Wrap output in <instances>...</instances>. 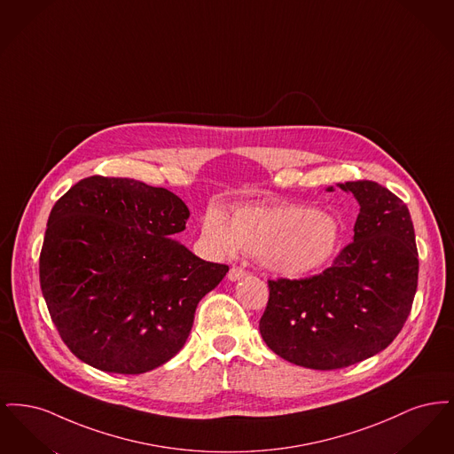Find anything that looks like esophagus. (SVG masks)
<instances>
[{
	"label": "esophagus",
	"mask_w": 454,
	"mask_h": 454,
	"mask_svg": "<svg viewBox=\"0 0 454 454\" xmlns=\"http://www.w3.org/2000/svg\"><path fill=\"white\" fill-rule=\"evenodd\" d=\"M245 276H247V270L241 269V267H238V265H233V267L230 269V272H228V279H230V281H239V279H243Z\"/></svg>",
	"instance_id": "1"
}]
</instances>
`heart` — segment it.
Listing matches in <instances>:
<instances>
[{
    "label": "heart",
    "instance_id": "obj_1",
    "mask_svg": "<svg viewBox=\"0 0 454 454\" xmlns=\"http://www.w3.org/2000/svg\"><path fill=\"white\" fill-rule=\"evenodd\" d=\"M202 237L217 254L231 255L239 248L274 274L301 278L333 255L339 223L293 202L239 207L231 219L213 207L202 219Z\"/></svg>",
    "mask_w": 454,
    "mask_h": 454
}]
</instances>
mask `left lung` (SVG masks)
Returning <instances> with one entry per match:
<instances>
[{
    "instance_id": "left-lung-1",
    "label": "left lung",
    "mask_w": 454,
    "mask_h": 454,
    "mask_svg": "<svg viewBox=\"0 0 454 454\" xmlns=\"http://www.w3.org/2000/svg\"><path fill=\"white\" fill-rule=\"evenodd\" d=\"M361 211L354 241L322 274L269 279L260 318L265 344L309 369H340L381 352L411 315L419 252L407 204L372 180L340 185Z\"/></svg>"
}]
</instances>
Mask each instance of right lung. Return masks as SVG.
Returning <instances> with one entry per match:
<instances>
[{"instance_id": "add662e5", "label": "right lung", "mask_w": 454, "mask_h": 454, "mask_svg": "<svg viewBox=\"0 0 454 454\" xmlns=\"http://www.w3.org/2000/svg\"><path fill=\"white\" fill-rule=\"evenodd\" d=\"M189 209L167 189L93 175L54 204L39 276L67 348L107 372L141 374L184 347L199 301L228 265L175 241Z\"/></svg>"}]
</instances>
